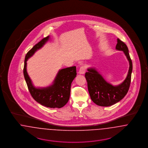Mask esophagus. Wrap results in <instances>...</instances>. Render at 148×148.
<instances>
[{"mask_svg":"<svg viewBox=\"0 0 148 148\" xmlns=\"http://www.w3.org/2000/svg\"><path fill=\"white\" fill-rule=\"evenodd\" d=\"M85 71H86V68L84 66H83V65L81 66L79 69V73L80 74H83L85 73Z\"/></svg>","mask_w":148,"mask_h":148,"instance_id":"1","label":"esophagus"}]
</instances>
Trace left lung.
<instances>
[{
	"instance_id": "8db88e82",
	"label": "left lung",
	"mask_w": 148,
	"mask_h": 148,
	"mask_svg": "<svg viewBox=\"0 0 148 148\" xmlns=\"http://www.w3.org/2000/svg\"><path fill=\"white\" fill-rule=\"evenodd\" d=\"M116 49L123 51L130 65L127 77L121 84L115 86L110 84L94 69H88V71L85 74L91 99L98 106H109L119 102L126 95L130 87L133 64L129 50L127 45L119 38L117 39Z\"/></svg>"
}]
</instances>
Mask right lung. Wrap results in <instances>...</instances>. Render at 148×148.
<instances>
[{
  "instance_id": "obj_1",
  "label": "right lung",
  "mask_w": 148,
  "mask_h": 148,
  "mask_svg": "<svg viewBox=\"0 0 148 148\" xmlns=\"http://www.w3.org/2000/svg\"><path fill=\"white\" fill-rule=\"evenodd\" d=\"M49 38V36L43 38L27 53L24 60L23 73L29 91L36 101L48 108H60L68 103L70 98L71 84L77 75L76 66L61 69L58 72L53 84L41 89L34 87L27 71L28 59L37 50L41 48Z\"/></svg>"
}]
</instances>
